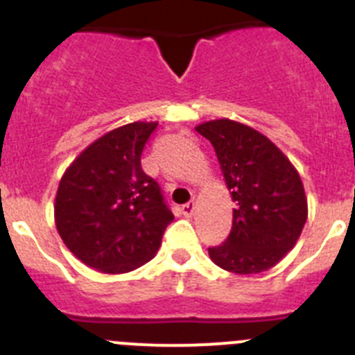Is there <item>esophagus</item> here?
<instances>
[{
  "label": "esophagus",
  "mask_w": 355,
  "mask_h": 355,
  "mask_svg": "<svg viewBox=\"0 0 355 355\" xmlns=\"http://www.w3.org/2000/svg\"><path fill=\"white\" fill-rule=\"evenodd\" d=\"M193 211H196V202H193V200H190V202L181 206V213H183L184 216H192Z\"/></svg>",
  "instance_id": "esophagus-1"
}]
</instances>
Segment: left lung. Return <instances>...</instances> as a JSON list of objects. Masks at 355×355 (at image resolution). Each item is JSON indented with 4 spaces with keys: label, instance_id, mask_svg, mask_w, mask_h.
<instances>
[{
    "label": "left lung",
    "instance_id": "1",
    "mask_svg": "<svg viewBox=\"0 0 355 355\" xmlns=\"http://www.w3.org/2000/svg\"><path fill=\"white\" fill-rule=\"evenodd\" d=\"M196 130L211 142L236 202L231 233L222 245L209 247V258L234 274L268 270L293 249L306 224L299 172L274 142L245 124L218 119Z\"/></svg>",
    "mask_w": 355,
    "mask_h": 355
}]
</instances>
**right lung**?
<instances>
[{
  "mask_svg": "<svg viewBox=\"0 0 355 355\" xmlns=\"http://www.w3.org/2000/svg\"><path fill=\"white\" fill-rule=\"evenodd\" d=\"M158 122H131L103 135L71 163L55 199L67 249L90 268L126 274L155 258L174 215L140 156Z\"/></svg>",
  "mask_w": 355,
  "mask_h": 355,
  "instance_id": "1",
  "label": "right lung"
}]
</instances>
